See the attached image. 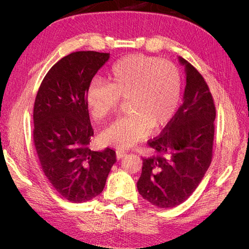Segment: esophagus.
<instances>
[{
	"mask_svg": "<svg viewBox=\"0 0 249 249\" xmlns=\"http://www.w3.org/2000/svg\"><path fill=\"white\" fill-rule=\"evenodd\" d=\"M124 156H126V153L124 152V150H116V159L117 160L123 159Z\"/></svg>",
	"mask_w": 249,
	"mask_h": 249,
	"instance_id": "obj_1",
	"label": "esophagus"
}]
</instances>
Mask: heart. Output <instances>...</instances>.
I'll list each match as a JSON object with an SVG mask.
<instances>
[{
	"mask_svg": "<svg viewBox=\"0 0 249 249\" xmlns=\"http://www.w3.org/2000/svg\"><path fill=\"white\" fill-rule=\"evenodd\" d=\"M110 84L93 79L86 91L91 115L103 119L115 111L119 99L127 100L130 115L119 118L101 133L106 145L127 149L145 139L153 127L166 125L178 108L180 74L170 62L145 55H130L113 65Z\"/></svg>",
	"mask_w": 249,
	"mask_h": 249,
	"instance_id": "1",
	"label": "heart"
}]
</instances>
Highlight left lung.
<instances>
[{"label": "left lung", "mask_w": 249, "mask_h": 249, "mask_svg": "<svg viewBox=\"0 0 249 249\" xmlns=\"http://www.w3.org/2000/svg\"><path fill=\"white\" fill-rule=\"evenodd\" d=\"M185 67L183 105L160 137L148 141L158 156L142 159L137 182L141 196L158 208L184 202L196 189L212 160L215 105L206 81L193 65L178 57Z\"/></svg>", "instance_id": "1"}]
</instances>
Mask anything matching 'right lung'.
<instances>
[{"label":"right lung","mask_w":249,"mask_h":249,"mask_svg":"<svg viewBox=\"0 0 249 249\" xmlns=\"http://www.w3.org/2000/svg\"><path fill=\"white\" fill-rule=\"evenodd\" d=\"M109 53L76 52L52 67L37 92L33 140L41 168L53 188L71 202L81 203L104 190L115 152L88 147L93 130L86 91Z\"/></svg>","instance_id":"obj_1"}]
</instances>
